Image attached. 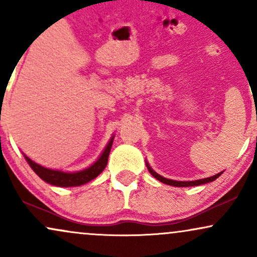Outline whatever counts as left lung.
I'll return each mask as SVG.
<instances>
[{
    "label": "left lung",
    "instance_id": "left-lung-1",
    "mask_svg": "<svg viewBox=\"0 0 257 257\" xmlns=\"http://www.w3.org/2000/svg\"><path fill=\"white\" fill-rule=\"evenodd\" d=\"M146 166H147V169H149V172L151 173L152 176H155L156 179L159 180L161 182H163V184H167V185H170V186H176V187H188V186H198V185H203V184H208V182H211V181H214V180H216L221 175V173H219V174H216V175L210 176V178L196 180V181H174V180L166 179V178H163V176L158 175L157 173L153 172V170L151 169V167H150L149 164H146Z\"/></svg>",
    "mask_w": 257,
    "mask_h": 257
}]
</instances>
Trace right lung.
I'll list each match as a JSON object with an SVG mask.
<instances>
[{
    "mask_svg": "<svg viewBox=\"0 0 257 257\" xmlns=\"http://www.w3.org/2000/svg\"><path fill=\"white\" fill-rule=\"evenodd\" d=\"M112 141H113V138L111 139L108 145L106 146L105 151L102 152V155L100 156V158L93 164V166H90L89 168H87V169L82 170V172H77V173H64V172H59V170L47 169V168L41 167L40 164L32 162L31 159L26 157V156L25 158L26 161H28V163L30 164L32 170H34V172L46 182H48V184L54 185V186H60V187H72V186H79V185L87 184V182H89L90 180L95 179L96 176H98L99 174L105 169L106 164H107L108 155H110V151H111Z\"/></svg>",
    "mask_w": 257,
    "mask_h": 257,
    "instance_id": "obj_1",
    "label": "right lung"
}]
</instances>
